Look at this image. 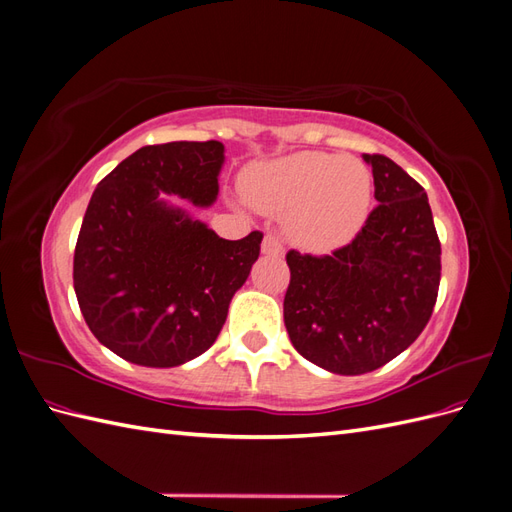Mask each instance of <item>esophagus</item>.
<instances>
[{
	"label": "esophagus",
	"instance_id": "obj_1",
	"mask_svg": "<svg viewBox=\"0 0 512 512\" xmlns=\"http://www.w3.org/2000/svg\"><path fill=\"white\" fill-rule=\"evenodd\" d=\"M262 254H267V256H282V254H284L282 241L277 239L275 235H267L265 239H262Z\"/></svg>",
	"mask_w": 512,
	"mask_h": 512
}]
</instances>
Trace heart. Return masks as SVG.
<instances>
[{
	"instance_id": "obj_1",
	"label": "heart",
	"mask_w": 512,
	"mask_h": 512,
	"mask_svg": "<svg viewBox=\"0 0 512 512\" xmlns=\"http://www.w3.org/2000/svg\"><path fill=\"white\" fill-rule=\"evenodd\" d=\"M241 192L254 209L286 215V228L299 245L327 252L350 241L363 226L371 175L354 156L299 151L247 168Z\"/></svg>"
}]
</instances>
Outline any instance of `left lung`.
I'll return each mask as SVG.
<instances>
[{
  "label": "left lung",
  "instance_id": "8db88e82",
  "mask_svg": "<svg viewBox=\"0 0 512 512\" xmlns=\"http://www.w3.org/2000/svg\"><path fill=\"white\" fill-rule=\"evenodd\" d=\"M378 205L331 254L290 250L284 322L292 346L342 376L374 371L423 333L440 288V239L427 194L391 158L367 156Z\"/></svg>",
  "mask_w": 512,
  "mask_h": 512
}]
</instances>
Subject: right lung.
Masks as SVG:
<instances>
[{
	"label": "right lung",
	"instance_id": "add662e5",
	"mask_svg": "<svg viewBox=\"0 0 512 512\" xmlns=\"http://www.w3.org/2000/svg\"><path fill=\"white\" fill-rule=\"evenodd\" d=\"M222 164L218 141L147 145L91 196L74 250V292L91 333L121 359L177 367L218 339L262 232L222 239L160 196L209 207Z\"/></svg>",
	"mask_w": 512,
	"mask_h": 512
}]
</instances>
